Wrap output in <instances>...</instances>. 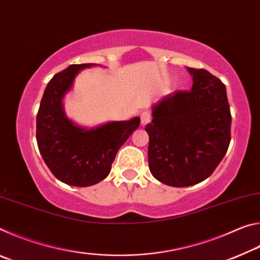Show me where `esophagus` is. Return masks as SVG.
<instances>
[{"label":"esophagus","instance_id":"34e87169","mask_svg":"<svg viewBox=\"0 0 260 260\" xmlns=\"http://www.w3.org/2000/svg\"><path fill=\"white\" fill-rule=\"evenodd\" d=\"M140 118H141V124L147 125L148 122H150V120H151V114L149 111H143V112H141Z\"/></svg>","mask_w":260,"mask_h":260}]
</instances>
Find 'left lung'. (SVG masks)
I'll use <instances>...</instances> for the list:
<instances>
[{
    "instance_id": "1",
    "label": "left lung",
    "mask_w": 260,
    "mask_h": 260,
    "mask_svg": "<svg viewBox=\"0 0 260 260\" xmlns=\"http://www.w3.org/2000/svg\"><path fill=\"white\" fill-rule=\"evenodd\" d=\"M191 90L167 95L152 105L148 161L158 181L193 186L213 173L231 142L226 87L204 69L188 68Z\"/></svg>"
}]
</instances>
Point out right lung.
Returning a JSON list of instances; mask_svg holds the SVG:
<instances>
[{"mask_svg":"<svg viewBox=\"0 0 260 260\" xmlns=\"http://www.w3.org/2000/svg\"><path fill=\"white\" fill-rule=\"evenodd\" d=\"M73 64L48 83L37 116V142L43 160L61 182L89 187L108 177L119 148L140 125V118L110 121L93 128L81 127L65 114L63 99L83 69Z\"/></svg>","mask_w":260,"mask_h":260,"instance_id":"obj_1","label":"right lung"}]
</instances>
